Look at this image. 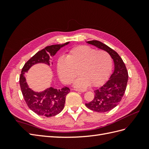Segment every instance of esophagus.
Instances as JSON below:
<instances>
[{
	"label": "esophagus",
	"mask_w": 149,
	"mask_h": 149,
	"mask_svg": "<svg viewBox=\"0 0 149 149\" xmlns=\"http://www.w3.org/2000/svg\"><path fill=\"white\" fill-rule=\"evenodd\" d=\"M73 90L76 91H79V92H84V91H86L85 90H79V89H73Z\"/></svg>",
	"instance_id": "1"
}]
</instances>
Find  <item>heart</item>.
<instances>
[{
  "instance_id": "1",
  "label": "heart",
  "mask_w": 149,
  "mask_h": 149,
  "mask_svg": "<svg viewBox=\"0 0 149 149\" xmlns=\"http://www.w3.org/2000/svg\"><path fill=\"white\" fill-rule=\"evenodd\" d=\"M112 69L111 57L105 50L81 45L71 49L66 57L61 56L57 61L59 76L66 84L72 83L79 73L81 75L74 82L77 88L91 84L99 86L105 82Z\"/></svg>"
}]
</instances>
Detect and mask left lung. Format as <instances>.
<instances>
[{
  "mask_svg": "<svg viewBox=\"0 0 149 149\" xmlns=\"http://www.w3.org/2000/svg\"><path fill=\"white\" fill-rule=\"evenodd\" d=\"M86 43L109 54L114 62V71L109 80L94 91L93 100L85 105L88 109L96 112L109 111L120 103L125 93L128 81L127 68L118 53L106 44L97 40L89 41Z\"/></svg>",
  "mask_w": 149,
  "mask_h": 149,
  "instance_id": "obj_1",
  "label": "left lung"
}]
</instances>
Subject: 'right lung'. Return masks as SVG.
I'll list each match as a JSON object with an SVG mask.
<instances>
[{
  "mask_svg": "<svg viewBox=\"0 0 149 149\" xmlns=\"http://www.w3.org/2000/svg\"><path fill=\"white\" fill-rule=\"evenodd\" d=\"M69 43L46 47L28 60L22 68L19 81L22 93L28 107L37 115L45 117L58 115L64 108L66 96L70 92V89L66 86L61 89L49 87L40 92L35 91L27 84L25 74L33 65L38 63H44L49 66L52 65L50 58L54 56L60 49Z\"/></svg>",
  "mask_w": 149,
  "mask_h": 149,
  "instance_id": "add662e5",
  "label": "right lung"
}]
</instances>
